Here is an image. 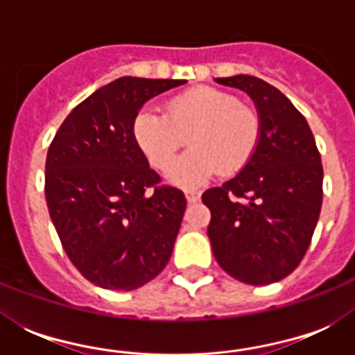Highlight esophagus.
I'll use <instances>...</instances> for the list:
<instances>
[{"label": "esophagus", "mask_w": 355, "mask_h": 355, "mask_svg": "<svg viewBox=\"0 0 355 355\" xmlns=\"http://www.w3.org/2000/svg\"><path fill=\"white\" fill-rule=\"evenodd\" d=\"M184 193H186L188 202H197L200 199V191H197V189H186Z\"/></svg>", "instance_id": "34e87169"}]
</instances>
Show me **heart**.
Returning <instances> with one entry per match:
<instances>
[{"label":"heart","instance_id":"b5f03b06","mask_svg":"<svg viewBox=\"0 0 355 355\" xmlns=\"http://www.w3.org/2000/svg\"><path fill=\"white\" fill-rule=\"evenodd\" d=\"M132 130L138 147L156 169H166L188 138L191 149L167 171L169 182L188 188L205 184L216 173L230 177L245 169L258 149L261 119L232 94L197 86L171 97L166 116L139 112Z\"/></svg>","mask_w":355,"mask_h":355}]
</instances>
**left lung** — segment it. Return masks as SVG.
<instances>
[{
    "label": "left lung",
    "instance_id": "left-lung-1",
    "mask_svg": "<svg viewBox=\"0 0 355 355\" xmlns=\"http://www.w3.org/2000/svg\"><path fill=\"white\" fill-rule=\"evenodd\" d=\"M243 90L261 119L258 149L221 188L202 193L217 263L236 280L267 286L297 269L322 206V164L308 121L278 88L252 75L216 79Z\"/></svg>",
    "mask_w": 355,
    "mask_h": 355
}]
</instances>
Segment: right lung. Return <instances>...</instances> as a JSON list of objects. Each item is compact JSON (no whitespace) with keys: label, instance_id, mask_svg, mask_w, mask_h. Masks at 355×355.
I'll return each mask as SVG.
<instances>
[{"label":"right lung","instance_id":"add662e5","mask_svg":"<svg viewBox=\"0 0 355 355\" xmlns=\"http://www.w3.org/2000/svg\"><path fill=\"white\" fill-rule=\"evenodd\" d=\"M184 83L112 80L69 112L49 145V216L71 263L103 289H138L171 258L186 197L160 186L132 128L145 103Z\"/></svg>","mask_w":355,"mask_h":355}]
</instances>
